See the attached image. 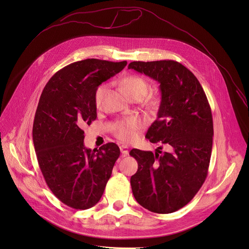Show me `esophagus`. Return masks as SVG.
Returning a JSON list of instances; mask_svg holds the SVG:
<instances>
[{
	"instance_id": "esophagus-1",
	"label": "esophagus",
	"mask_w": 249,
	"mask_h": 249,
	"mask_svg": "<svg viewBox=\"0 0 249 249\" xmlns=\"http://www.w3.org/2000/svg\"><path fill=\"white\" fill-rule=\"evenodd\" d=\"M120 151H121L122 155L127 156L128 153H129V148H128L126 145H121V146H120Z\"/></svg>"
}]
</instances>
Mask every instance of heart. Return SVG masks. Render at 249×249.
Wrapping results in <instances>:
<instances>
[{"instance_id":"obj_1","label":"heart","mask_w":249,"mask_h":249,"mask_svg":"<svg viewBox=\"0 0 249 249\" xmlns=\"http://www.w3.org/2000/svg\"><path fill=\"white\" fill-rule=\"evenodd\" d=\"M120 86L130 99L143 98L149 90L148 81L142 76L131 74L120 80ZM106 85H100L94 92V102L96 106H100L106 92ZM141 128V123L135 119H125L117 122L113 128V132L117 138L125 142H132L136 139L137 131Z\"/></svg>"}]
</instances>
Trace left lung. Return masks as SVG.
<instances>
[{
  "label": "left lung",
  "mask_w": 249,
  "mask_h": 249,
  "mask_svg": "<svg viewBox=\"0 0 249 249\" xmlns=\"http://www.w3.org/2000/svg\"><path fill=\"white\" fill-rule=\"evenodd\" d=\"M128 69L160 83L158 118L146 138L169 149L130 152L138 161L130 180L133 195L145 209L169 214L187 205L207 177L214 135L211 107L197 78L178 62L135 61Z\"/></svg>",
  "instance_id": "8db88e82"
}]
</instances>
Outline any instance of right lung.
Returning <instances> with one entry per match:
<instances>
[{"label": "right lung", "mask_w": 249, "mask_h": 249, "mask_svg": "<svg viewBox=\"0 0 249 249\" xmlns=\"http://www.w3.org/2000/svg\"><path fill=\"white\" fill-rule=\"evenodd\" d=\"M127 61L86 59L70 64L46 84L35 112L32 138L44 179L52 193L77 210L93 207L110 178L119 147L84 145L83 127L96 119L94 92Z\"/></svg>", "instance_id": "add662e5"}]
</instances>
